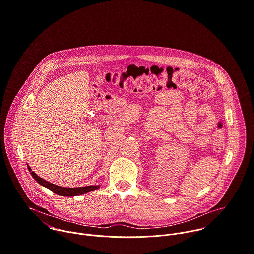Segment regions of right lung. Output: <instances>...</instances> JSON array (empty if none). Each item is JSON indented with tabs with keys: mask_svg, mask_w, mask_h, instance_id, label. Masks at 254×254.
Masks as SVG:
<instances>
[{
	"mask_svg": "<svg viewBox=\"0 0 254 254\" xmlns=\"http://www.w3.org/2000/svg\"><path fill=\"white\" fill-rule=\"evenodd\" d=\"M29 171L32 175V177L39 183L41 186L49 189L52 190L54 193L61 195V196H75V195H81L84 193H88L90 191H93L95 190H98L100 186H88V187H81V188H62L60 186L54 185L52 183H49L43 179H41L39 176H37L33 171L32 168L28 165Z\"/></svg>",
	"mask_w": 254,
	"mask_h": 254,
	"instance_id": "add662e5",
	"label": "right lung"
}]
</instances>
